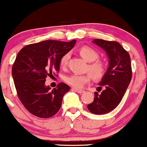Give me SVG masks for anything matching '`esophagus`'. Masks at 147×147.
I'll list each match as a JSON object with an SVG mask.
<instances>
[{"label":"esophagus","instance_id":"1","mask_svg":"<svg viewBox=\"0 0 147 147\" xmlns=\"http://www.w3.org/2000/svg\"><path fill=\"white\" fill-rule=\"evenodd\" d=\"M72 90H75L76 92H78V93H83L84 92V90H82V89H77V88H72Z\"/></svg>","mask_w":147,"mask_h":147}]
</instances>
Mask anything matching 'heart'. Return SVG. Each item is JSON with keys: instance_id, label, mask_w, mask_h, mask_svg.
<instances>
[{"instance_id": "heart-1", "label": "heart", "mask_w": 147, "mask_h": 147, "mask_svg": "<svg viewBox=\"0 0 147 147\" xmlns=\"http://www.w3.org/2000/svg\"><path fill=\"white\" fill-rule=\"evenodd\" d=\"M79 54L86 61L90 62L88 69L92 73L94 78L97 80L102 79L106 75L107 68L104 62L98 60L99 58L98 52L92 48H90L88 46H84L79 50ZM68 54H65L61 57L60 60L61 68H66L67 65H68ZM92 78V76L90 73H87L85 75L72 74V75L66 76L64 80L71 86L75 88H81L85 84L89 83Z\"/></svg>"}]
</instances>
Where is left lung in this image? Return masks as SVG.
Wrapping results in <instances>:
<instances>
[{
  "label": "left lung",
  "mask_w": 147,
  "mask_h": 147,
  "mask_svg": "<svg viewBox=\"0 0 147 147\" xmlns=\"http://www.w3.org/2000/svg\"><path fill=\"white\" fill-rule=\"evenodd\" d=\"M93 43L106 52L109 58V66L106 75L95 92L94 101L87 106L92 113L106 114L115 109L122 101L132 78L131 57L124 48L116 41L95 39Z\"/></svg>",
  "instance_id": "1"
}]
</instances>
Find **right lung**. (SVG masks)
<instances>
[{"instance_id": "1", "label": "right lung", "mask_w": 147, "mask_h": 147, "mask_svg": "<svg viewBox=\"0 0 147 147\" xmlns=\"http://www.w3.org/2000/svg\"><path fill=\"white\" fill-rule=\"evenodd\" d=\"M75 43L76 40H48L26 45L18 53L12 65V77L18 98L31 114L48 118L59 111L63 95L70 90V86L59 83L50 90L45 82L48 76L59 71L61 59Z\"/></svg>"}]
</instances>
